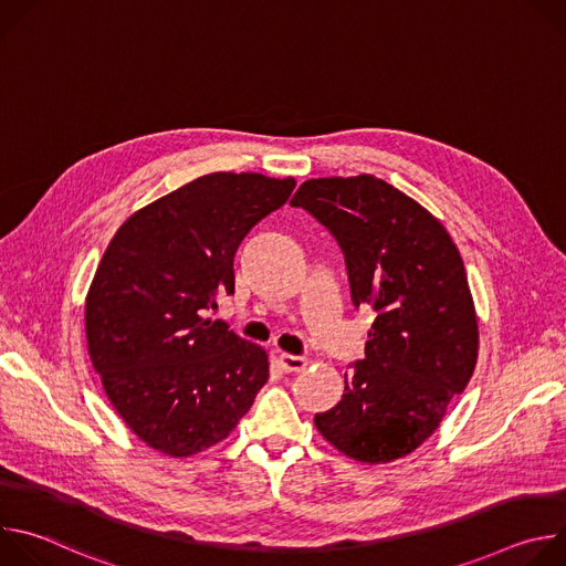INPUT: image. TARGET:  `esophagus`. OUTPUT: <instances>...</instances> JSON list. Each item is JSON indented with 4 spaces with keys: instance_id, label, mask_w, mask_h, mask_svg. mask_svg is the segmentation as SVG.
<instances>
[{
    "instance_id": "34e87169",
    "label": "esophagus",
    "mask_w": 566,
    "mask_h": 566,
    "mask_svg": "<svg viewBox=\"0 0 566 566\" xmlns=\"http://www.w3.org/2000/svg\"><path fill=\"white\" fill-rule=\"evenodd\" d=\"M277 363L284 371L293 374V371H304L306 369V358L302 356H293V354H280L277 356Z\"/></svg>"
}]
</instances>
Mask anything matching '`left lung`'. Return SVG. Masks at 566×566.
<instances>
[{
  "label": "left lung",
  "instance_id": "8db88e82",
  "mask_svg": "<svg viewBox=\"0 0 566 566\" xmlns=\"http://www.w3.org/2000/svg\"><path fill=\"white\" fill-rule=\"evenodd\" d=\"M291 206L332 230L354 304L376 311L365 358L315 428L363 463L406 457L432 437L476 365L479 325L459 249L434 214L371 175L308 179Z\"/></svg>",
  "mask_w": 566,
  "mask_h": 566
}]
</instances>
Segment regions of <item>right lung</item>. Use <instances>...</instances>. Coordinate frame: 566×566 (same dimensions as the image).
Instances as JSON below:
<instances>
[{
	"mask_svg": "<svg viewBox=\"0 0 566 566\" xmlns=\"http://www.w3.org/2000/svg\"><path fill=\"white\" fill-rule=\"evenodd\" d=\"M295 179L212 172L136 210L85 297L94 369L127 428L168 457L223 441L269 380V354L208 317L234 293V253Z\"/></svg>",
	"mask_w": 566,
	"mask_h": 566,
	"instance_id": "add662e5",
	"label": "right lung"
}]
</instances>
